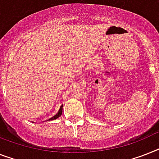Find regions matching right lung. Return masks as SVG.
<instances>
[{"instance_id": "1", "label": "right lung", "mask_w": 159, "mask_h": 159, "mask_svg": "<svg viewBox=\"0 0 159 159\" xmlns=\"http://www.w3.org/2000/svg\"><path fill=\"white\" fill-rule=\"evenodd\" d=\"M62 112H63V104H62L61 106H60V108H59V110L58 111V113L55 114V116H53L52 117H50V118H49L48 120H46V121H51V120H55L57 119L58 117H60L62 114ZM46 121H44V122H46Z\"/></svg>"}]
</instances>
